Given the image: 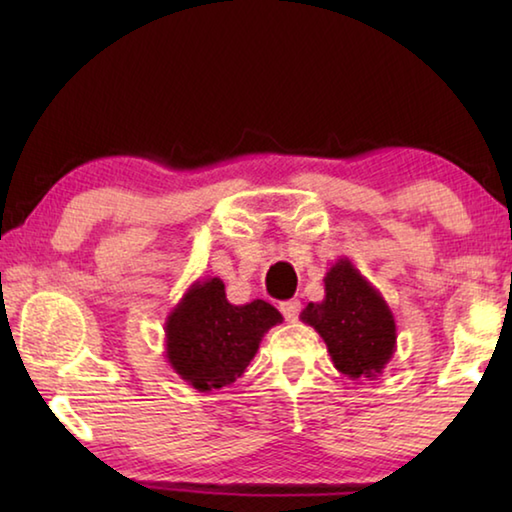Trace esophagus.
Segmentation results:
<instances>
[{"instance_id": "34e87169", "label": "esophagus", "mask_w": 512, "mask_h": 512, "mask_svg": "<svg viewBox=\"0 0 512 512\" xmlns=\"http://www.w3.org/2000/svg\"><path fill=\"white\" fill-rule=\"evenodd\" d=\"M280 311L282 316L293 323V320H298L300 314V302L298 300H287V302H280Z\"/></svg>"}]
</instances>
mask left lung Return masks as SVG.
Listing matches in <instances>:
<instances>
[{
    "mask_svg": "<svg viewBox=\"0 0 512 512\" xmlns=\"http://www.w3.org/2000/svg\"><path fill=\"white\" fill-rule=\"evenodd\" d=\"M325 298L309 302L300 320L325 341L334 368L348 379H377L397 348L393 311L384 296L339 257L325 273Z\"/></svg>",
    "mask_w": 512,
    "mask_h": 512,
    "instance_id": "1",
    "label": "left lung"
}]
</instances>
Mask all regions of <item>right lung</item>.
<instances>
[{
  "label": "right lung",
  "mask_w": 512,
  "mask_h": 512,
  "mask_svg": "<svg viewBox=\"0 0 512 512\" xmlns=\"http://www.w3.org/2000/svg\"><path fill=\"white\" fill-rule=\"evenodd\" d=\"M280 323L266 300L232 305L223 280L205 277L189 284L164 320V357L180 379L210 393L244 375L264 334Z\"/></svg>",
  "instance_id": "obj_1"
}]
</instances>
